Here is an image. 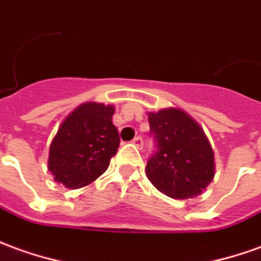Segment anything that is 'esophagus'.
Segmentation results:
<instances>
[{"mask_svg":"<svg viewBox=\"0 0 261 261\" xmlns=\"http://www.w3.org/2000/svg\"><path fill=\"white\" fill-rule=\"evenodd\" d=\"M133 144H134V145H137L138 148H143V145H144L143 137H136V138L133 140Z\"/></svg>","mask_w":261,"mask_h":261,"instance_id":"34e87169","label":"esophagus"}]
</instances>
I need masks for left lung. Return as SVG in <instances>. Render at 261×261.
Here are the masks:
<instances>
[{"label": "left lung", "mask_w": 261, "mask_h": 261, "mask_svg": "<svg viewBox=\"0 0 261 261\" xmlns=\"http://www.w3.org/2000/svg\"><path fill=\"white\" fill-rule=\"evenodd\" d=\"M156 151L145 167L154 187L174 199L202 194L215 176V156L200 125L181 109L148 113Z\"/></svg>", "instance_id": "obj_1"}]
</instances>
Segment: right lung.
<instances>
[{"label": "right lung", "instance_id": "add662e5", "mask_svg": "<svg viewBox=\"0 0 261 261\" xmlns=\"http://www.w3.org/2000/svg\"><path fill=\"white\" fill-rule=\"evenodd\" d=\"M113 114L114 106L87 101L65 118L49 148L48 169L55 181L77 189L109 168L120 145Z\"/></svg>", "mask_w": 261, "mask_h": 261}]
</instances>
